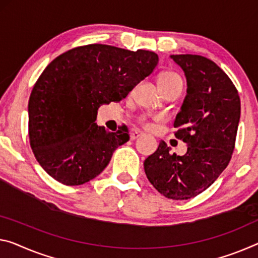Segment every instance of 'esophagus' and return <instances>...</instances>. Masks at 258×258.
Here are the masks:
<instances>
[{
  "mask_svg": "<svg viewBox=\"0 0 258 258\" xmlns=\"http://www.w3.org/2000/svg\"><path fill=\"white\" fill-rule=\"evenodd\" d=\"M142 136V133L138 132V130H133L132 133H130V140H136V138L141 137Z\"/></svg>",
  "mask_w": 258,
  "mask_h": 258,
  "instance_id": "34e87169",
  "label": "esophagus"
}]
</instances>
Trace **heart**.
Here are the masks:
<instances>
[{"label": "heart", "mask_w": 258, "mask_h": 258, "mask_svg": "<svg viewBox=\"0 0 258 258\" xmlns=\"http://www.w3.org/2000/svg\"><path fill=\"white\" fill-rule=\"evenodd\" d=\"M159 84H160V88H166V86L183 84V82H182V79H181L179 75H176L174 73H165V74L160 75ZM140 122L142 124H144L145 126L150 125L148 123V121H146L145 117H140Z\"/></svg>", "instance_id": "heart-1"}]
</instances>
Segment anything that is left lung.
<instances>
[{
  "label": "left lung",
  "instance_id": "8db88e82",
  "mask_svg": "<svg viewBox=\"0 0 258 258\" xmlns=\"http://www.w3.org/2000/svg\"><path fill=\"white\" fill-rule=\"evenodd\" d=\"M184 71L187 96L174 121L175 137L188 145L170 154L164 141L144 161L145 174L161 195L189 200L208 189L234 151L241 104L235 85L215 62L201 55L170 56Z\"/></svg>",
  "mask_w": 258,
  "mask_h": 258
}]
</instances>
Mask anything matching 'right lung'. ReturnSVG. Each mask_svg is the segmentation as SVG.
<instances>
[{"label":"right lung","mask_w":258,"mask_h":258,"mask_svg":"<svg viewBox=\"0 0 258 258\" xmlns=\"http://www.w3.org/2000/svg\"><path fill=\"white\" fill-rule=\"evenodd\" d=\"M153 51L91 43L54 58L29 100V138L35 159L66 185H79L106 168L128 128L110 133L94 123L102 104L120 101L158 64Z\"/></svg>","instance_id":"right-lung-1"}]
</instances>
